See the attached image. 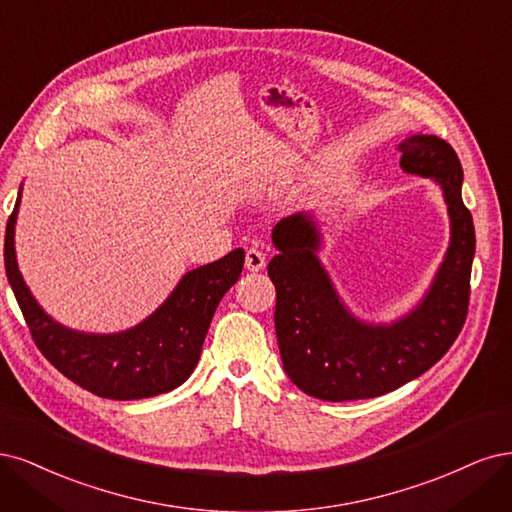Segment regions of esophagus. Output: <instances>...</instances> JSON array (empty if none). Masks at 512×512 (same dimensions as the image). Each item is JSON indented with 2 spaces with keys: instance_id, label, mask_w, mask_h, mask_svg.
Masks as SVG:
<instances>
[{
  "instance_id": "34e87169",
  "label": "esophagus",
  "mask_w": 512,
  "mask_h": 512,
  "mask_svg": "<svg viewBox=\"0 0 512 512\" xmlns=\"http://www.w3.org/2000/svg\"><path fill=\"white\" fill-rule=\"evenodd\" d=\"M244 266H246V270H251V272H261L263 268H266V255H263L257 249H249V251H246V257H244Z\"/></svg>"
}]
</instances>
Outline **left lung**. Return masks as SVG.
Segmentation results:
<instances>
[{
  "mask_svg": "<svg viewBox=\"0 0 512 512\" xmlns=\"http://www.w3.org/2000/svg\"><path fill=\"white\" fill-rule=\"evenodd\" d=\"M406 174L432 178L451 221V240L419 304L391 323L357 319L319 259L312 214H291L272 229L278 255L268 274L276 287L274 325L291 383L327 402L366 400L402 387L451 349L466 321L474 259L472 214L461 200L464 170L453 146L415 134L398 144Z\"/></svg>",
  "mask_w": 512,
  "mask_h": 512,
  "instance_id": "1",
  "label": "left lung"
}]
</instances>
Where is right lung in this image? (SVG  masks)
<instances>
[{"label":"right lung","instance_id":"1","mask_svg":"<svg viewBox=\"0 0 512 512\" xmlns=\"http://www.w3.org/2000/svg\"><path fill=\"white\" fill-rule=\"evenodd\" d=\"M21 189L6 225L8 283L42 355L70 381L100 398L142 400L183 385L200 361L214 310L240 278L244 251L187 272L155 312L117 334H89L57 323L31 295L16 263L14 227Z\"/></svg>","mask_w":512,"mask_h":512}]
</instances>
